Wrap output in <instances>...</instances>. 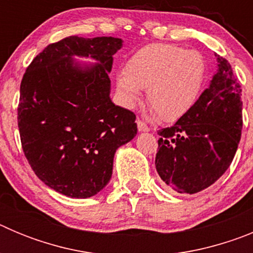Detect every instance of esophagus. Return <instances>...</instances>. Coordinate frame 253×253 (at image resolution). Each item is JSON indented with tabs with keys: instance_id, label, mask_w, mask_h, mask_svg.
<instances>
[{
	"instance_id": "obj_1",
	"label": "esophagus",
	"mask_w": 253,
	"mask_h": 253,
	"mask_svg": "<svg viewBox=\"0 0 253 253\" xmlns=\"http://www.w3.org/2000/svg\"><path fill=\"white\" fill-rule=\"evenodd\" d=\"M137 125H138V130H139V131H148L149 130L148 125H147L144 122H142V120L138 119L137 120Z\"/></svg>"
}]
</instances>
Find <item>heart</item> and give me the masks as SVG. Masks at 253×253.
Wrapping results in <instances>:
<instances>
[{"label":"heart","mask_w":253,"mask_h":253,"mask_svg":"<svg viewBox=\"0 0 253 253\" xmlns=\"http://www.w3.org/2000/svg\"><path fill=\"white\" fill-rule=\"evenodd\" d=\"M208 66L198 50L175 44H151L137 50L116 78L126 106L140 101L147 88L148 104L166 122L180 119L194 106L207 81Z\"/></svg>","instance_id":"heart-1"}]
</instances>
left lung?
Masks as SVG:
<instances>
[{
	"mask_svg": "<svg viewBox=\"0 0 253 253\" xmlns=\"http://www.w3.org/2000/svg\"><path fill=\"white\" fill-rule=\"evenodd\" d=\"M194 106L169 128L158 130L156 169L177 193L213 185L231 166L242 131L241 86L225 58Z\"/></svg>",
	"mask_w": 253,
	"mask_h": 253,
	"instance_id": "left-lung-1",
	"label": "left lung"
}]
</instances>
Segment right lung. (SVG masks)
<instances>
[{
  "mask_svg": "<svg viewBox=\"0 0 253 253\" xmlns=\"http://www.w3.org/2000/svg\"><path fill=\"white\" fill-rule=\"evenodd\" d=\"M122 45L113 37L64 38L39 53L22 77V151L35 175L69 198H90L104 189L116 149L137 134L135 114L110 100L109 72ZM73 55L98 63L82 67Z\"/></svg>",
  "mask_w": 253,
  "mask_h": 253,
  "instance_id": "obj_1",
  "label": "right lung"
}]
</instances>
